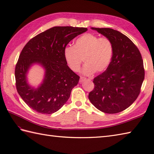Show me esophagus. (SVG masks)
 I'll list each match as a JSON object with an SVG mask.
<instances>
[{
    "instance_id": "esophagus-1",
    "label": "esophagus",
    "mask_w": 154,
    "mask_h": 154,
    "mask_svg": "<svg viewBox=\"0 0 154 154\" xmlns=\"http://www.w3.org/2000/svg\"><path fill=\"white\" fill-rule=\"evenodd\" d=\"M86 80V78H84V77H83V76H81L80 77V82H84L85 80Z\"/></svg>"
}]
</instances>
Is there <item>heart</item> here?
<instances>
[{
  "label": "heart",
  "instance_id": "obj_1",
  "mask_svg": "<svg viewBox=\"0 0 154 154\" xmlns=\"http://www.w3.org/2000/svg\"><path fill=\"white\" fill-rule=\"evenodd\" d=\"M114 53V45L107 37H100L93 33H86L79 37L74 46L64 49V58L69 67L78 72L83 60L85 63L83 72L91 75L94 72H104L109 67Z\"/></svg>",
  "mask_w": 154,
  "mask_h": 154
}]
</instances>
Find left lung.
<instances>
[{"label":"left lung","mask_w":154,"mask_h":154,"mask_svg":"<svg viewBox=\"0 0 154 154\" xmlns=\"http://www.w3.org/2000/svg\"><path fill=\"white\" fill-rule=\"evenodd\" d=\"M92 29L110 39L114 53L109 67L94 78V88L88 94V99L103 112L118 113L131 105L141 92L144 78L141 54L132 41L119 31L110 28Z\"/></svg>","instance_id":"obj_1"}]
</instances>
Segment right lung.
Segmentation results:
<instances>
[{"label": "right lung", "instance_id": "1", "mask_svg": "<svg viewBox=\"0 0 154 154\" xmlns=\"http://www.w3.org/2000/svg\"><path fill=\"white\" fill-rule=\"evenodd\" d=\"M87 31L85 27L56 26L26 44L16 64L15 76L17 92L31 109L50 114L66 103L80 76L67 65L64 49L70 41ZM33 63L40 64L46 70L43 82L36 89L26 82L27 71Z\"/></svg>", "mask_w": 154, "mask_h": 154}]
</instances>
